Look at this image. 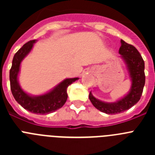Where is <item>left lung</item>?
Returning <instances> with one entry per match:
<instances>
[{"instance_id":"8db88e82","label":"left lung","mask_w":155,"mask_h":155,"mask_svg":"<svg viewBox=\"0 0 155 155\" xmlns=\"http://www.w3.org/2000/svg\"><path fill=\"white\" fill-rule=\"evenodd\" d=\"M128 70L131 80L130 91L125 96L114 102H102L94 98L91 92L89 99L92 105L99 111L106 114H117L130 109L139 102L145 84L144 61L138 50L134 46L121 39V46L119 50Z\"/></svg>"}]
</instances>
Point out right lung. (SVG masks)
<instances>
[{"instance_id": "obj_1", "label": "right lung", "mask_w": 155, "mask_h": 155, "mask_svg": "<svg viewBox=\"0 0 155 155\" xmlns=\"http://www.w3.org/2000/svg\"><path fill=\"white\" fill-rule=\"evenodd\" d=\"M36 40L26 42L15 54L10 70L11 90L15 99L25 109L35 114H49L61 109L68 99L67 88L78 78H66L57 84L49 92L41 95H30L22 90L18 83V77L20 71V65L23 59L31 52Z\"/></svg>"}]
</instances>
